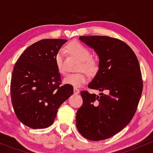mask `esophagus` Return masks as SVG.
<instances>
[{"label":"esophagus","instance_id":"1","mask_svg":"<svg viewBox=\"0 0 153 153\" xmlns=\"http://www.w3.org/2000/svg\"><path fill=\"white\" fill-rule=\"evenodd\" d=\"M79 93V90L77 88H76V87H74V94H78V93Z\"/></svg>","mask_w":153,"mask_h":153}]
</instances>
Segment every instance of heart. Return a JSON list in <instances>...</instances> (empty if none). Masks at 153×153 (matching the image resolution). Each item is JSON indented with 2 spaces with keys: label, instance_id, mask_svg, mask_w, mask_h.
<instances>
[{
  "label": "heart",
  "instance_id": "1",
  "mask_svg": "<svg viewBox=\"0 0 153 153\" xmlns=\"http://www.w3.org/2000/svg\"><path fill=\"white\" fill-rule=\"evenodd\" d=\"M70 55L79 60L76 70H83L88 75H94L99 69L98 62L92 57V53L88 47L79 42H72L66 47ZM63 50L58 51L55 56V63L60 74H64ZM86 82V76L83 72L67 74L63 78V83L74 86H79Z\"/></svg>",
  "mask_w": 153,
  "mask_h": 153
}]
</instances>
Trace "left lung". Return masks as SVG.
Masks as SVG:
<instances>
[{
	"label": "left lung",
	"instance_id": "8db88e82",
	"mask_svg": "<svg viewBox=\"0 0 153 153\" xmlns=\"http://www.w3.org/2000/svg\"><path fill=\"white\" fill-rule=\"evenodd\" d=\"M79 40L100 58L99 70L88 87L101 93L81 92L83 105L76 113V128L89 140H106L124 129L136 113L143 88L140 63L130 47L117 38L80 36Z\"/></svg>",
	"mask_w": 153,
	"mask_h": 153
}]
</instances>
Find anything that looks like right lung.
<instances>
[{"instance_id":"add662e5","label":"right lung","mask_w":153,"mask_h":153,"mask_svg":"<svg viewBox=\"0 0 153 153\" xmlns=\"http://www.w3.org/2000/svg\"><path fill=\"white\" fill-rule=\"evenodd\" d=\"M67 40L44 39L27 47L13 67L10 97L13 110L31 129L52 125L57 110L74 93V86L61 85L56 53Z\"/></svg>"}]
</instances>
